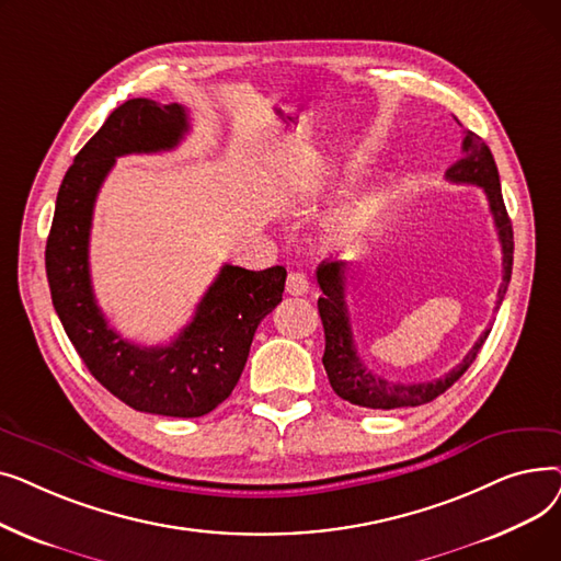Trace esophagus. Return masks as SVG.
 Here are the masks:
<instances>
[{
  "label": "esophagus",
  "instance_id": "1",
  "mask_svg": "<svg viewBox=\"0 0 561 561\" xmlns=\"http://www.w3.org/2000/svg\"><path fill=\"white\" fill-rule=\"evenodd\" d=\"M309 288H311V282L305 273H300V271L288 273V279H286L288 296H305V293H309Z\"/></svg>",
  "mask_w": 561,
  "mask_h": 561
}]
</instances>
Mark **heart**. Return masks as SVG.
<instances>
[{
	"instance_id": "b5f03b06",
	"label": "heart",
	"mask_w": 561,
	"mask_h": 561,
	"mask_svg": "<svg viewBox=\"0 0 561 561\" xmlns=\"http://www.w3.org/2000/svg\"><path fill=\"white\" fill-rule=\"evenodd\" d=\"M381 209H385V204H381V199H377V197H362L357 202L347 204L343 211L336 214V218L330 225L332 239L339 245H350V243L362 241L364 236H368L377 227Z\"/></svg>"
}]
</instances>
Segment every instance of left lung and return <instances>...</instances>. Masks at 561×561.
I'll return each mask as SVG.
<instances>
[{
    "instance_id": "obj_1",
    "label": "left lung",
    "mask_w": 561,
    "mask_h": 561,
    "mask_svg": "<svg viewBox=\"0 0 561 561\" xmlns=\"http://www.w3.org/2000/svg\"><path fill=\"white\" fill-rule=\"evenodd\" d=\"M461 152H463L461 159L448 168L446 180L453 184L480 186L489 199V209L497 229L500 248H503V284L497 288V307H500L512 279V263H514L512 220L505 209L497 168L489 145L478 134L466 129ZM316 277L322 290V298H318V311L322 320V330H325V355H322V366L328 370L334 393L352 404L368 407V409H398V407H419V404L432 402L440 393H446L468 370V366L476 362L480 347L484 345L491 332V328L484 330L478 343L468 350L463 362L455 366L450 373H446L444 377H438L434 381H421V385H400V381H389L385 377L373 375L362 364L355 341H352V328H350V316L345 305V263L322 261L318 265Z\"/></svg>"
}]
</instances>
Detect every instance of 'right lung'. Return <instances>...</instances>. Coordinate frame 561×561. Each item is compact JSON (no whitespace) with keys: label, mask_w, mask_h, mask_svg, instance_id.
I'll use <instances>...</instances> for the list:
<instances>
[{"label":"right lung","mask_w":561,"mask_h":561,"mask_svg":"<svg viewBox=\"0 0 561 561\" xmlns=\"http://www.w3.org/2000/svg\"><path fill=\"white\" fill-rule=\"evenodd\" d=\"M188 129L182 104L136 98L117 106L68 168L45 248L51 305L85 368L131 409L170 419H199L231 396L259 322L282 302L286 282L282 265L245 271L225 263L168 345L142 347L108 328L88 265L98 193L117 157L172 150Z\"/></svg>","instance_id":"add662e5"}]
</instances>
